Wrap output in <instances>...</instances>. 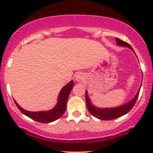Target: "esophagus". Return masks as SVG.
Here are the masks:
<instances>
[{"label":"esophagus","mask_w":153,"mask_h":153,"mask_svg":"<svg viewBox=\"0 0 153 153\" xmlns=\"http://www.w3.org/2000/svg\"><path fill=\"white\" fill-rule=\"evenodd\" d=\"M76 80L78 81H82L84 79V75H83V74H81V73H78V75H76Z\"/></svg>","instance_id":"1"}]
</instances>
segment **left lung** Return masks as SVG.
<instances>
[{"mask_svg": "<svg viewBox=\"0 0 153 153\" xmlns=\"http://www.w3.org/2000/svg\"><path fill=\"white\" fill-rule=\"evenodd\" d=\"M117 45L121 46V47H128L130 49H132L134 52V50L132 49V48L131 47V46L129 45L128 43L125 42V41H122V40L119 39V38H116ZM141 89V87H140ZM140 89L137 92L136 95L134 97L133 99L131 100L129 102L126 103V104H124V105H121L118 107H114V108H104V109H101V108H98L95 107L92 104V103L90 102V99L88 97V93L86 91V107H87L88 111L93 115L95 118H98V119L101 120H112L115 119V118H119V117L122 116V115H125V114L127 113L129 111L131 110L134 105H135V102H136L137 99H138V95H139Z\"/></svg>", "mask_w": 153, "mask_h": 153, "instance_id": "obj_1", "label": "left lung"}]
</instances>
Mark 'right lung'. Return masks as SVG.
<instances>
[{
	"label": "right lung",
	"mask_w": 153,
	"mask_h": 153,
	"mask_svg": "<svg viewBox=\"0 0 153 153\" xmlns=\"http://www.w3.org/2000/svg\"><path fill=\"white\" fill-rule=\"evenodd\" d=\"M73 86V81H71L61 89L59 95H58V103H57L56 106L51 110L43 111V112H30V111L25 110L21 108L16 101H14L19 110L23 114L28 116L29 118L40 123H50L61 118L65 112L66 109H67V101Z\"/></svg>",
	"instance_id": "right-lung-1"
}]
</instances>
